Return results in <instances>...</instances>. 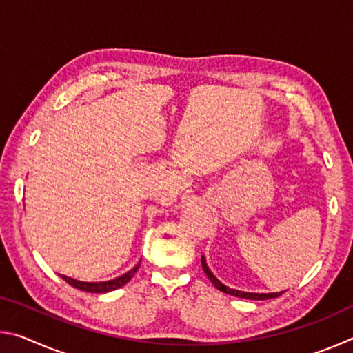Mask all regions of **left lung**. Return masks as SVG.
Instances as JSON below:
<instances>
[{"label":"left lung","instance_id":"8db88e82","mask_svg":"<svg viewBox=\"0 0 353 353\" xmlns=\"http://www.w3.org/2000/svg\"><path fill=\"white\" fill-rule=\"evenodd\" d=\"M201 263H202V270H204V272L207 274V277L210 279V282L216 286V288L219 291L225 292V294H230V296H235V297H241V299H250V301H266V299H274V297H279L282 292L285 291H280V292H246V291H238V290H232L229 288V286H225L224 283H221L219 280L213 276L212 271L208 270L207 263H205V259L204 255L201 256Z\"/></svg>","mask_w":353,"mask_h":353}]
</instances>
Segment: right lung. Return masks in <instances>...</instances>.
<instances>
[{
	"label": "right lung",
	"instance_id": "right-lung-1",
	"mask_svg": "<svg viewBox=\"0 0 353 353\" xmlns=\"http://www.w3.org/2000/svg\"><path fill=\"white\" fill-rule=\"evenodd\" d=\"M140 263H141V260L137 263V266L132 268V270H130L129 272L123 274V276H119V277L113 279V280H107V282H79V280H74V279L67 277V276H61V277L68 285L73 286V288H77V290H81V291H87V292H109V291H113V290H117V288H121V286L126 285L129 280L134 277V274L139 271Z\"/></svg>",
	"mask_w": 353,
	"mask_h": 353
}]
</instances>
